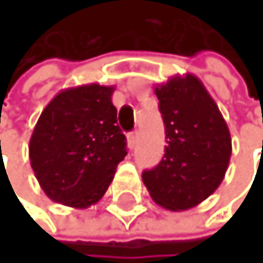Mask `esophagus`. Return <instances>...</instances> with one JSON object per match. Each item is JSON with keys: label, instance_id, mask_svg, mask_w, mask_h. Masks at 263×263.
Wrapping results in <instances>:
<instances>
[{"label": "esophagus", "instance_id": "esophagus-1", "mask_svg": "<svg viewBox=\"0 0 263 263\" xmlns=\"http://www.w3.org/2000/svg\"><path fill=\"white\" fill-rule=\"evenodd\" d=\"M137 140H138V132L137 130H133V132H130L128 135H126V143H128L130 149L135 148V145H137Z\"/></svg>", "mask_w": 263, "mask_h": 263}]
</instances>
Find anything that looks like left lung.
<instances>
[{"label": "left lung", "mask_w": 263, "mask_h": 263, "mask_svg": "<svg viewBox=\"0 0 263 263\" xmlns=\"http://www.w3.org/2000/svg\"><path fill=\"white\" fill-rule=\"evenodd\" d=\"M164 122L163 160L143 171L152 199L170 211H186L208 199L222 183L232 140L222 114L201 80L171 77L155 87Z\"/></svg>", "instance_id": "8db88e82"}]
</instances>
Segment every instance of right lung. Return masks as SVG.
Instances as JSON below:
<instances>
[{
  "instance_id": "right-lung-1",
  "label": "right lung",
  "mask_w": 263,
  "mask_h": 263,
  "mask_svg": "<svg viewBox=\"0 0 263 263\" xmlns=\"http://www.w3.org/2000/svg\"><path fill=\"white\" fill-rule=\"evenodd\" d=\"M114 90L99 84L65 88L42 110L29 140V160L54 202L85 209L100 201L126 156Z\"/></svg>"
}]
</instances>
